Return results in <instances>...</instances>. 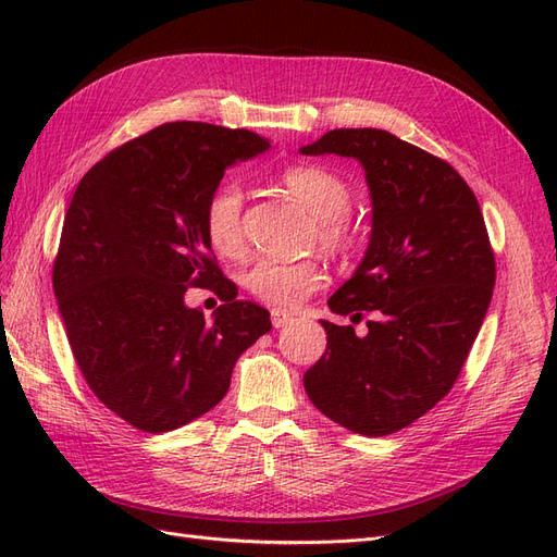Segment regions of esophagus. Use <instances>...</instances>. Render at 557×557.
Masks as SVG:
<instances>
[{
	"label": "esophagus",
	"mask_w": 557,
	"mask_h": 557,
	"mask_svg": "<svg viewBox=\"0 0 557 557\" xmlns=\"http://www.w3.org/2000/svg\"><path fill=\"white\" fill-rule=\"evenodd\" d=\"M290 320H293V313H290V311H285V309H272V325H274L276 330L288 325Z\"/></svg>",
	"instance_id": "34e87169"
}]
</instances>
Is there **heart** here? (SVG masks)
I'll return each mask as SVG.
<instances>
[{"label": "heart", "mask_w": 557, "mask_h": 557, "mask_svg": "<svg viewBox=\"0 0 557 557\" xmlns=\"http://www.w3.org/2000/svg\"><path fill=\"white\" fill-rule=\"evenodd\" d=\"M281 183L297 201L318 218V239L330 250H344L352 242L346 215L352 205L350 185L323 166H293ZM244 188L237 181H223L211 193L205 211V227L211 246L225 258H242L246 250ZM325 269L318 262H278L264 258L252 264L244 283L258 299L274 307H297L325 285Z\"/></svg>", "instance_id": "b5f03b06"}]
</instances>
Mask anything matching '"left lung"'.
<instances>
[{"label": "left lung", "mask_w": 557, "mask_h": 557, "mask_svg": "<svg viewBox=\"0 0 557 557\" xmlns=\"http://www.w3.org/2000/svg\"><path fill=\"white\" fill-rule=\"evenodd\" d=\"M301 156L356 158L372 197L362 262L327 307L374 311L367 334L320 320L327 348L305 387L320 413L364 436L411 425L462 372L495 288V256L465 178L423 148L374 127L332 129Z\"/></svg>", "instance_id": "left-lung-1"}]
</instances>
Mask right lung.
Masks as SVG:
<instances>
[{
	"instance_id": "obj_1",
	"label": "right lung",
	"mask_w": 557,
	"mask_h": 557,
	"mask_svg": "<svg viewBox=\"0 0 557 557\" xmlns=\"http://www.w3.org/2000/svg\"><path fill=\"white\" fill-rule=\"evenodd\" d=\"M269 141L209 123H164L99 160L66 209L53 288L66 339L97 399L132 428L172 432L230 391L242 352L272 330L237 299L205 227L232 164ZM212 283L226 305L211 324L182 297Z\"/></svg>"
}]
</instances>
